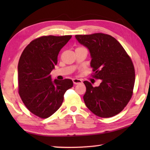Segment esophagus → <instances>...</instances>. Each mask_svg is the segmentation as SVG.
Wrapping results in <instances>:
<instances>
[{
	"mask_svg": "<svg viewBox=\"0 0 150 150\" xmlns=\"http://www.w3.org/2000/svg\"><path fill=\"white\" fill-rule=\"evenodd\" d=\"M73 82L75 85H78V84H81V83H82V80L79 79H73Z\"/></svg>",
	"mask_w": 150,
	"mask_h": 150,
	"instance_id": "esophagus-1",
	"label": "esophagus"
}]
</instances>
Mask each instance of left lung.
I'll return each instance as SVG.
<instances>
[{
    "label": "left lung",
    "mask_w": 150,
    "mask_h": 150,
    "mask_svg": "<svg viewBox=\"0 0 150 150\" xmlns=\"http://www.w3.org/2000/svg\"><path fill=\"white\" fill-rule=\"evenodd\" d=\"M75 38L89 51L94 77L101 80L95 87L87 81L83 82L87 88L83 96L86 106L102 118L118 115L132 95L135 71L130 57L110 35H76Z\"/></svg>",
    "instance_id": "left-lung-1"
}]
</instances>
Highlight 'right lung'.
Returning a JSON list of instances; mask_svg holds the SVG:
<instances>
[{"mask_svg": "<svg viewBox=\"0 0 150 150\" xmlns=\"http://www.w3.org/2000/svg\"><path fill=\"white\" fill-rule=\"evenodd\" d=\"M71 35L42 36L27 45L18 65L19 95L34 115L46 118L62 105L66 91L73 85L72 80L52 81L50 73L57 63L61 49Z\"/></svg>", "mask_w": 150, "mask_h": 150, "instance_id": "right-lung-1", "label": "right lung"}]
</instances>
